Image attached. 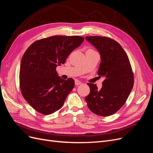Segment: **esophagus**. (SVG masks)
I'll list each match as a JSON object with an SVG mask.
<instances>
[{
  "label": "esophagus",
  "instance_id": "34e87169",
  "mask_svg": "<svg viewBox=\"0 0 153 153\" xmlns=\"http://www.w3.org/2000/svg\"><path fill=\"white\" fill-rule=\"evenodd\" d=\"M75 83V85H80L82 84V82L80 81H79V80H76Z\"/></svg>",
  "mask_w": 153,
  "mask_h": 153
}]
</instances>
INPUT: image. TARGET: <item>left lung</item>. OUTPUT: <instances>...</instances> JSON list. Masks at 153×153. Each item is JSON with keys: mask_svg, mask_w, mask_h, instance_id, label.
<instances>
[{"mask_svg": "<svg viewBox=\"0 0 153 153\" xmlns=\"http://www.w3.org/2000/svg\"><path fill=\"white\" fill-rule=\"evenodd\" d=\"M85 39L98 50L101 62L98 75L105 80L101 89L88 83L90 93L85 99L91 112L109 116L122 107L130 94L134 84L132 68L126 53L117 41L96 36Z\"/></svg>", "mask_w": 153, "mask_h": 153, "instance_id": "8db88e82", "label": "left lung"}]
</instances>
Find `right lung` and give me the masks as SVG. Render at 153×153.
<instances>
[{
  "label": "right lung",
  "mask_w": 153,
  "mask_h": 153,
  "mask_svg": "<svg viewBox=\"0 0 153 153\" xmlns=\"http://www.w3.org/2000/svg\"><path fill=\"white\" fill-rule=\"evenodd\" d=\"M84 40L78 36H53L36 41L25 51L20 63V90L27 102L39 113L49 115L63 106L75 81L59 76L56 68L64 64Z\"/></svg>",
  "instance_id": "obj_1"
}]
</instances>
